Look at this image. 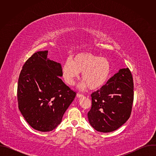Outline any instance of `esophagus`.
<instances>
[{
	"mask_svg": "<svg viewBox=\"0 0 156 156\" xmlns=\"http://www.w3.org/2000/svg\"><path fill=\"white\" fill-rule=\"evenodd\" d=\"M76 96H77L78 98H81L84 97V95H83V94H80V93H78V94H76Z\"/></svg>",
	"mask_w": 156,
	"mask_h": 156,
	"instance_id": "obj_1",
	"label": "esophagus"
}]
</instances>
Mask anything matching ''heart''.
Returning a JSON list of instances; mask_svg holds the SVG:
<instances>
[{
    "mask_svg": "<svg viewBox=\"0 0 156 156\" xmlns=\"http://www.w3.org/2000/svg\"><path fill=\"white\" fill-rule=\"evenodd\" d=\"M62 70L65 81L70 86L74 85L78 73H81L83 83L80 87H88L91 90H96L107 82L112 68L107 58L82 52L71 56L69 60L65 61Z\"/></svg>",
    "mask_w": 156,
    "mask_h": 156,
    "instance_id": "b5f03b06",
    "label": "heart"
}]
</instances>
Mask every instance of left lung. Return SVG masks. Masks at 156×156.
I'll return each instance as SVG.
<instances>
[{"instance_id":"1","label":"left lung","mask_w":156,"mask_h":156,"mask_svg":"<svg viewBox=\"0 0 156 156\" xmlns=\"http://www.w3.org/2000/svg\"><path fill=\"white\" fill-rule=\"evenodd\" d=\"M133 80L128 68L120 69L100 90L91 94L87 113L90 125L98 131L112 132L129 118L134 98Z\"/></svg>"}]
</instances>
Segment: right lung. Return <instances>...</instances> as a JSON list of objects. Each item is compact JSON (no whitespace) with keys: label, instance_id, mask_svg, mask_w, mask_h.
<instances>
[{"label":"right lung","instance_id":"right-lung-1","mask_svg":"<svg viewBox=\"0 0 156 156\" xmlns=\"http://www.w3.org/2000/svg\"><path fill=\"white\" fill-rule=\"evenodd\" d=\"M48 51H39L23 66L17 88L18 108L34 129L51 131L62 121L76 93L66 86L62 76L60 63L48 58Z\"/></svg>","mask_w":156,"mask_h":156}]
</instances>
